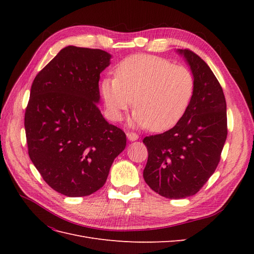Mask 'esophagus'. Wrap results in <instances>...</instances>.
I'll return each instance as SVG.
<instances>
[{"instance_id":"1","label":"esophagus","mask_w":254,"mask_h":254,"mask_svg":"<svg viewBox=\"0 0 254 254\" xmlns=\"http://www.w3.org/2000/svg\"><path fill=\"white\" fill-rule=\"evenodd\" d=\"M127 137H128V140L129 141H135V140H137L139 139V135H137L135 132H127Z\"/></svg>"}]
</instances>
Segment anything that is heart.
<instances>
[{
	"label": "heart",
	"mask_w": 254,
	"mask_h": 254,
	"mask_svg": "<svg viewBox=\"0 0 254 254\" xmlns=\"http://www.w3.org/2000/svg\"><path fill=\"white\" fill-rule=\"evenodd\" d=\"M195 90V79L187 66L162 57L137 54L124 59L117 78L102 82L109 117L120 121L133 105V123L160 131L174 126L186 113Z\"/></svg>",
	"instance_id": "obj_1"
}]
</instances>
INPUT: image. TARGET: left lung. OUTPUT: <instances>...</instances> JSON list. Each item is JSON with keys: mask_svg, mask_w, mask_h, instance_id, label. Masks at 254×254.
I'll use <instances>...</instances> for the list:
<instances>
[{"mask_svg": "<svg viewBox=\"0 0 254 254\" xmlns=\"http://www.w3.org/2000/svg\"><path fill=\"white\" fill-rule=\"evenodd\" d=\"M195 79L186 113L170 130L144 137L145 182L159 195L181 199L198 193L216 170L227 139V104L212 70L197 54L179 50Z\"/></svg>", "mask_w": 254, "mask_h": 254, "instance_id": "8db88e82", "label": "left lung"}]
</instances>
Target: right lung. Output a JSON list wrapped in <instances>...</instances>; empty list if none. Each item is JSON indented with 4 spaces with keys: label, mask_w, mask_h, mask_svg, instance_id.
<instances>
[{
    "label": "right lung",
    "mask_w": 254,
    "mask_h": 254,
    "mask_svg": "<svg viewBox=\"0 0 254 254\" xmlns=\"http://www.w3.org/2000/svg\"><path fill=\"white\" fill-rule=\"evenodd\" d=\"M111 55L66 47L35 77L25 110L28 155L58 193L82 197L101 189L126 134L98 109L101 73Z\"/></svg>",
    "instance_id": "obj_1"
}]
</instances>
